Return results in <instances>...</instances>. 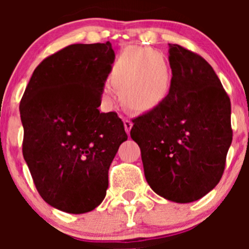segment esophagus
<instances>
[{
	"instance_id": "esophagus-1",
	"label": "esophagus",
	"mask_w": 249,
	"mask_h": 249,
	"mask_svg": "<svg viewBox=\"0 0 249 249\" xmlns=\"http://www.w3.org/2000/svg\"><path fill=\"white\" fill-rule=\"evenodd\" d=\"M132 122L130 119H125L124 120V127H125V131L127 132V134H130V130H131L132 127Z\"/></svg>"
}]
</instances>
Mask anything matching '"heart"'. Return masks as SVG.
I'll use <instances>...</instances> for the list:
<instances>
[{
    "label": "heart",
    "instance_id": "b5f03b06",
    "mask_svg": "<svg viewBox=\"0 0 249 249\" xmlns=\"http://www.w3.org/2000/svg\"><path fill=\"white\" fill-rule=\"evenodd\" d=\"M112 83L126 106L147 110L166 97L171 73L164 54L150 48L131 47L122 53L113 66ZM108 94V90H107Z\"/></svg>",
    "mask_w": 249,
    "mask_h": 249
}]
</instances>
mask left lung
I'll use <instances>...</instances> for the list:
<instances>
[{
    "label": "left lung",
    "mask_w": 249,
    "mask_h": 249,
    "mask_svg": "<svg viewBox=\"0 0 249 249\" xmlns=\"http://www.w3.org/2000/svg\"><path fill=\"white\" fill-rule=\"evenodd\" d=\"M169 95L132 120L145 179L173 202L196 201L219 183L232 141L231 104L212 66L169 44Z\"/></svg>",
    "instance_id": "1"
}]
</instances>
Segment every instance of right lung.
<instances>
[{
  "mask_svg": "<svg viewBox=\"0 0 249 249\" xmlns=\"http://www.w3.org/2000/svg\"><path fill=\"white\" fill-rule=\"evenodd\" d=\"M114 57L109 42L71 44L36 67L20 101L24 159L42 199L64 212L102 202L127 140L117 113L99 110Z\"/></svg>",
  "mask_w": 249,
  "mask_h": 249,
  "instance_id": "add662e5",
  "label": "right lung"
}]
</instances>
